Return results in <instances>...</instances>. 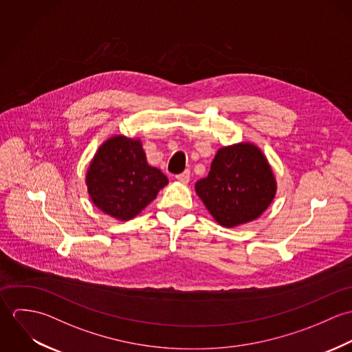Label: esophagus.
<instances>
[{"mask_svg":"<svg viewBox=\"0 0 352 352\" xmlns=\"http://www.w3.org/2000/svg\"><path fill=\"white\" fill-rule=\"evenodd\" d=\"M176 179L179 180V182H182V183H188L190 182V170L188 169H186L184 172H182V173H179V175H176Z\"/></svg>","mask_w":352,"mask_h":352,"instance_id":"esophagus-1","label":"esophagus"}]
</instances>
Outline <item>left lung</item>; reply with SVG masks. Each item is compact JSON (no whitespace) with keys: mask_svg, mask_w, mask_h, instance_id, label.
Segmentation results:
<instances>
[{"mask_svg":"<svg viewBox=\"0 0 352 352\" xmlns=\"http://www.w3.org/2000/svg\"><path fill=\"white\" fill-rule=\"evenodd\" d=\"M195 190L214 219L232 228L257 218L274 199L276 186L263 153L240 144L217 151Z\"/></svg>","mask_w":352,"mask_h":352,"instance_id":"8db88e82","label":"left lung"}]
</instances>
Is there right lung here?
<instances>
[{
    "mask_svg": "<svg viewBox=\"0 0 352 352\" xmlns=\"http://www.w3.org/2000/svg\"><path fill=\"white\" fill-rule=\"evenodd\" d=\"M165 184L166 176L148 165L141 142L123 135L111 138L101 146L87 175L94 203L122 221L134 218Z\"/></svg>",
    "mask_w": 352,
    "mask_h": 352,
    "instance_id": "1",
    "label": "right lung"
}]
</instances>
